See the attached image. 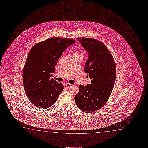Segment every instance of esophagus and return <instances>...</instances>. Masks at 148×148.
<instances>
[{
	"mask_svg": "<svg viewBox=\"0 0 148 148\" xmlns=\"http://www.w3.org/2000/svg\"><path fill=\"white\" fill-rule=\"evenodd\" d=\"M65 85L66 88H69V87H71L72 86L71 84H69V83H66Z\"/></svg>",
	"mask_w": 148,
	"mask_h": 148,
	"instance_id": "1",
	"label": "esophagus"
}]
</instances>
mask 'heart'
<instances>
[{
    "mask_svg": "<svg viewBox=\"0 0 148 148\" xmlns=\"http://www.w3.org/2000/svg\"><path fill=\"white\" fill-rule=\"evenodd\" d=\"M78 54H79V53H78ZM79 55H80V54H79Z\"/></svg>",
    "mask_w": 148,
    "mask_h": 148,
    "instance_id": "b5f03b06",
    "label": "heart"
}]
</instances>
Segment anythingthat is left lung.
Returning a JSON list of instances; mask_svg holds the SVG:
<instances>
[{"label":"left lung","instance_id":"1","mask_svg":"<svg viewBox=\"0 0 148 148\" xmlns=\"http://www.w3.org/2000/svg\"><path fill=\"white\" fill-rule=\"evenodd\" d=\"M76 39L88 53L84 72L91 80L86 86L79 85L74 99L81 111L91 113L100 109L109 98L115 82V63L103 43L90 38Z\"/></svg>","mask_w":148,"mask_h":148}]
</instances>
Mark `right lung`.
Here are the masks:
<instances>
[{"mask_svg":"<svg viewBox=\"0 0 148 148\" xmlns=\"http://www.w3.org/2000/svg\"><path fill=\"white\" fill-rule=\"evenodd\" d=\"M75 41L51 37L34 45L31 49L23 71V81L27 97L41 109L50 107L57 101L64 86L52 77L59 58Z\"/></svg>","mask_w":148,"mask_h":148,"instance_id":"add662e5","label":"right lung"}]
</instances>
